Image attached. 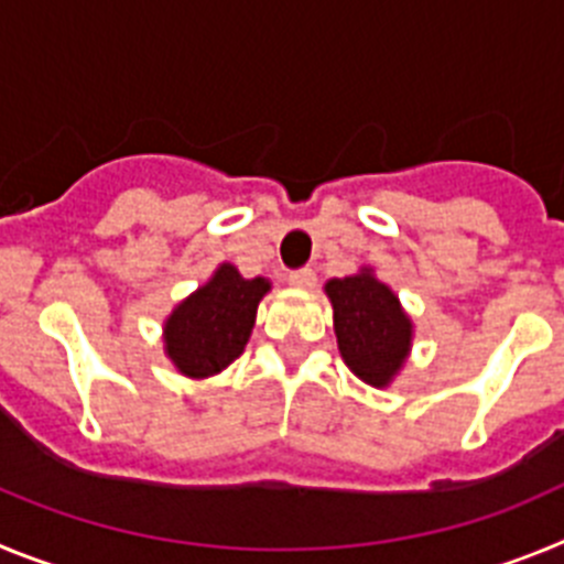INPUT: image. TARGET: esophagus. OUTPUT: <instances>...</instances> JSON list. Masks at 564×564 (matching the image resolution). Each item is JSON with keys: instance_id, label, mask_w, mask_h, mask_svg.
<instances>
[{"instance_id": "esophagus-1", "label": "esophagus", "mask_w": 564, "mask_h": 564, "mask_svg": "<svg viewBox=\"0 0 564 564\" xmlns=\"http://www.w3.org/2000/svg\"><path fill=\"white\" fill-rule=\"evenodd\" d=\"M288 282H291L293 288H299V291H311V288L316 285V273H313L311 268H302V271H293L291 276H288Z\"/></svg>"}]
</instances>
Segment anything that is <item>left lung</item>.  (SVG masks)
<instances>
[{"label":"left lung","mask_w":564,"mask_h":564,"mask_svg":"<svg viewBox=\"0 0 564 564\" xmlns=\"http://www.w3.org/2000/svg\"><path fill=\"white\" fill-rule=\"evenodd\" d=\"M333 305L338 352L352 376L376 390H387L412 352L415 325L401 299L370 265L325 282Z\"/></svg>","instance_id":"obj_1"}]
</instances>
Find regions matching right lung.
<instances>
[{
	"label": "right lung",
	"instance_id": "add662e5",
	"mask_svg": "<svg viewBox=\"0 0 564 564\" xmlns=\"http://www.w3.org/2000/svg\"><path fill=\"white\" fill-rule=\"evenodd\" d=\"M268 291L271 279H246L231 262L214 268L206 285L177 302L163 322V352L174 370L200 381L237 361Z\"/></svg>",
	"mask_w": 564,
	"mask_h": 564
}]
</instances>
